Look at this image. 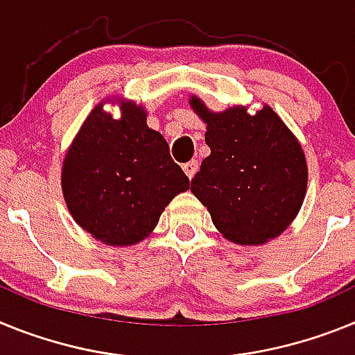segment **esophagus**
I'll list each match as a JSON object with an SVG mask.
<instances>
[{
	"label": "esophagus",
	"mask_w": 355,
	"mask_h": 355,
	"mask_svg": "<svg viewBox=\"0 0 355 355\" xmlns=\"http://www.w3.org/2000/svg\"><path fill=\"white\" fill-rule=\"evenodd\" d=\"M182 169H184V173L187 175V178H193L196 175V171H198V162L196 160H189V162H186V164L182 166Z\"/></svg>",
	"instance_id": "esophagus-1"
}]
</instances>
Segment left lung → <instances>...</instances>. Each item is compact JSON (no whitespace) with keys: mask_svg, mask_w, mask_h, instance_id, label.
Here are the masks:
<instances>
[{"mask_svg":"<svg viewBox=\"0 0 355 355\" xmlns=\"http://www.w3.org/2000/svg\"><path fill=\"white\" fill-rule=\"evenodd\" d=\"M189 103L207 125L211 148L191 193L229 241L263 245L280 236L297 218L307 189V162L297 137L268 105L248 114L241 105L211 112L196 96Z\"/></svg>","mask_w":355,"mask_h":355,"instance_id":"1","label":"left lung"}]
</instances>
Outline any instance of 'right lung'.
Returning a JSON list of instances; mask_svg holds the SVG:
<instances>
[{"mask_svg":"<svg viewBox=\"0 0 355 355\" xmlns=\"http://www.w3.org/2000/svg\"><path fill=\"white\" fill-rule=\"evenodd\" d=\"M105 103H119L114 119ZM189 178L169 155L162 134L148 128L146 110L134 101H101L71 143L62 164V193L76 223L110 246L150 236Z\"/></svg>","mask_w":355,"mask_h":355,"instance_id":"obj_1","label":"right lung"}]
</instances>
